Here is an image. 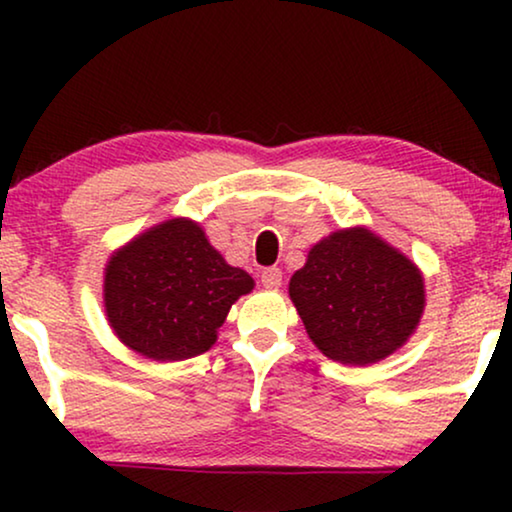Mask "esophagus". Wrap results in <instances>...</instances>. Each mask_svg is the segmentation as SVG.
<instances>
[{"label":"esophagus","mask_w":512,"mask_h":512,"mask_svg":"<svg viewBox=\"0 0 512 512\" xmlns=\"http://www.w3.org/2000/svg\"><path fill=\"white\" fill-rule=\"evenodd\" d=\"M261 284L265 286V289L277 291L279 286H282V270H279V268H265L261 272Z\"/></svg>","instance_id":"34e87169"}]
</instances>
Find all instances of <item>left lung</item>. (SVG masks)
<instances>
[{
  "instance_id": "8db88e82",
  "label": "left lung",
  "mask_w": 512,
  "mask_h": 512,
  "mask_svg": "<svg viewBox=\"0 0 512 512\" xmlns=\"http://www.w3.org/2000/svg\"><path fill=\"white\" fill-rule=\"evenodd\" d=\"M289 296L319 352L345 366L398 352L426 305L417 263L366 226L340 228L314 244L293 272Z\"/></svg>"
}]
</instances>
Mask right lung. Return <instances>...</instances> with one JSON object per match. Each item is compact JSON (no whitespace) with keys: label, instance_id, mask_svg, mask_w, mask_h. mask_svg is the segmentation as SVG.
Returning <instances> with one entry per match:
<instances>
[{"label":"right lung","instance_id":"obj_1","mask_svg":"<svg viewBox=\"0 0 512 512\" xmlns=\"http://www.w3.org/2000/svg\"><path fill=\"white\" fill-rule=\"evenodd\" d=\"M254 279L226 263L200 223L160 221L116 249L104 265V314L125 347L151 361L205 354L235 300Z\"/></svg>","mask_w":512,"mask_h":512}]
</instances>
